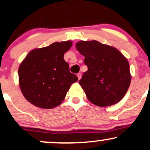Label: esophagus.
I'll return each instance as SVG.
<instances>
[{"label":"esophagus","instance_id":"1","mask_svg":"<svg viewBox=\"0 0 150 150\" xmlns=\"http://www.w3.org/2000/svg\"><path fill=\"white\" fill-rule=\"evenodd\" d=\"M77 76H78V79H79V80L81 79V73L78 74Z\"/></svg>","mask_w":150,"mask_h":150}]
</instances>
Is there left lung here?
Returning a JSON list of instances; mask_svg holds the SVG:
<instances>
[{"label": "left lung", "instance_id": "8db88e82", "mask_svg": "<svg viewBox=\"0 0 150 150\" xmlns=\"http://www.w3.org/2000/svg\"><path fill=\"white\" fill-rule=\"evenodd\" d=\"M76 48L88 67L79 82L88 100L100 107L119 102L131 83L127 58L116 48L94 40L79 41Z\"/></svg>", "mask_w": 150, "mask_h": 150}]
</instances>
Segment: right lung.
I'll return each instance as SVG.
<instances>
[{
    "mask_svg": "<svg viewBox=\"0 0 150 150\" xmlns=\"http://www.w3.org/2000/svg\"><path fill=\"white\" fill-rule=\"evenodd\" d=\"M72 41L56 42L29 52L18 68L19 86L27 100L38 108L60 105L76 76L69 71L64 54Z\"/></svg>",
    "mask_w": 150,
    "mask_h": 150,
    "instance_id": "add662e5",
    "label": "right lung"
}]
</instances>
